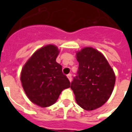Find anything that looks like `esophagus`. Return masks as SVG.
I'll use <instances>...</instances> for the list:
<instances>
[{
  "instance_id": "1",
  "label": "esophagus",
  "mask_w": 132,
  "mask_h": 132,
  "mask_svg": "<svg viewBox=\"0 0 132 132\" xmlns=\"http://www.w3.org/2000/svg\"><path fill=\"white\" fill-rule=\"evenodd\" d=\"M67 77H68V78H69V80L70 82H71V80H72V75L71 74H68L67 75Z\"/></svg>"
}]
</instances>
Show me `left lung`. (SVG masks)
<instances>
[{
  "label": "left lung",
  "mask_w": 132,
  "mask_h": 132,
  "mask_svg": "<svg viewBox=\"0 0 132 132\" xmlns=\"http://www.w3.org/2000/svg\"><path fill=\"white\" fill-rule=\"evenodd\" d=\"M76 59L78 70L71 88L78 105L86 110H93L110 98L115 75L105 56L92 47H85L78 52Z\"/></svg>",
  "instance_id": "1"
}]
</instances>
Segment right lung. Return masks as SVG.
Instances as JSON below:
<instances>
[{"mask_svg":"<svg viewBox=\"0 0 132 132\" xmlns=\"http://www.w3.org/2000/svg\"><path fill=\"white\" fill-rule=\"evenodd\" d=\"M59 50L49 44L35 52L22 69L20 80L27 97L33 103L46 108L56 102L61 91L70 87V81L56 61Z\"/></svg>","mask_w":132,"mask_h":132,"instance_id":"obj_1","label":"right lung"}]
</instances>
